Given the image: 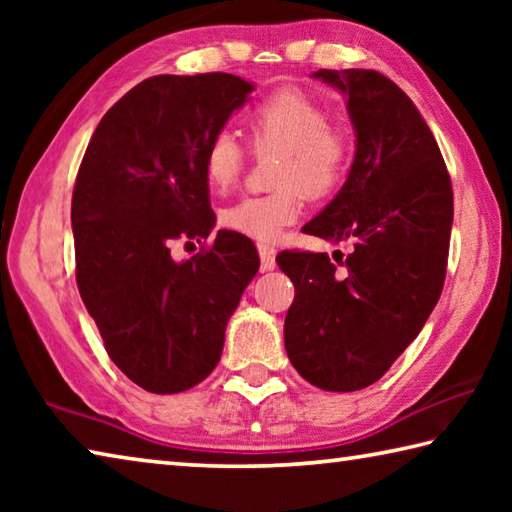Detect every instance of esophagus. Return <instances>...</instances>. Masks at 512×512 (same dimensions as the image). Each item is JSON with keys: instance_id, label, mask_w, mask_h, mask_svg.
I'll list each match as a JSON object with an SVG mask.
<instances>
[{"instance_id": "obj_1", "label": "esophagus", "mask_w": 512, "mask_h": 512, "mask_svg": "<svg viewBox=\"0 0 512 512\" xmlns=\"http://www.w3.org/2000/svg\"><path fill=\"white\" fill-rule=\"evenodd\" d=\"M257 253H259V264H262V271H273V268H275V255H277L275 246L268 244V241H259Z\"/></svg>"}]
</instances>
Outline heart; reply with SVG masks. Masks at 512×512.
I'll list each match as a JSON object with an SVG mask.
<instances>
[{"label": "heart", "instance_id": "1", "mask_svg": "<svg viewBox=\"0 0 512 512\" xmlns=\"http://www.w3.org/2000/svg\"><path fill=\"white\" fill-rule=\"evenodd\" d=\"M246 128L257 151H277L271 194L246 196L223 212L230 230L273 239L298 221L305 192L320 196L339 183L348 164V137L327 124L323 106L300 90H277L248 112ZM244 167V149L230 131L216 133L205 149L203 173L216 192H228Z\"/></svg>", "mask_w": 512, "mask_h": 512}]
</instances>
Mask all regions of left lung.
<instances>
[{"mask_svg": "<svg viewBox=\"0 0 512 512\" xmlns=\"http://www.w3.org/2000/svg\"><path fill=\"white\" fill-rule=\"evenodd\" d=\"M311 76L345 97L354 160L339 194L302 230L352 250L341 268L327 253L277 255L296 287L284 348L309 384L350 393L384 377L436 307L454 198L436 137L391 79L375 69Z\"/></svg>", "mask_w": 512, "mask_h": 512, "instance_id": "obj_1", "label": "left lung"}]
</instances>
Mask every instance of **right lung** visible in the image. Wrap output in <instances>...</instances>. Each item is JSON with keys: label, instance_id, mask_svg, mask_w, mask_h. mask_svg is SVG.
Listing matches in <instances>:
<instances>
[{"label": "right lung", "instance_id": "1", "mask_svg": "<svg viewBox=\"0 0 512 512\" xmlns=\"http://www.w3.org/2000/svg\"><path fill=\"white\" fill-rule=\"evenodd\" d=\"M255 85L235 74L153 76L99 121L72 196L76 284L103 345L144 391L169 395L210 375L259 257L219 230L192 259L173 239L212 235L205 149Z\"/></svg>", "mask_w": 512, "mask_h": 512}]
</instances>
